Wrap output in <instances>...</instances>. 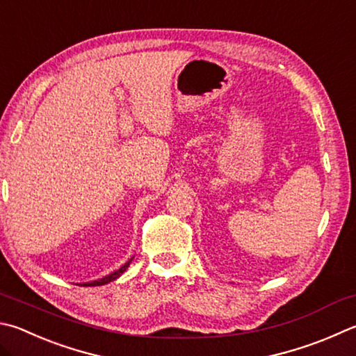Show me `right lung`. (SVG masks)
<instances>
[{
	"label": "right lung",
	"instance_id": "obj_1",
	"mask_svg": "<svg viewBox=\"0 0 356 356\" xmlns=\"http://www.w3.org/2000/svg\"><path fill=\"white\" fill-rule=\"evenodd\" d=\"M132 258H134V257H132ZM132 258H131V260H129V261H126L124 264H122V266H121L118 270H115V273L108 274V275H106V277H102V279H99V280H95V282L86 283V286H101V285H106V283H111V282L116 280V279H118V277H120L122 273H124V270L129 268V264H131Z\"/></svg>",
	"mask_w": 356,
	"mask_h": 356
}]
</instances>
